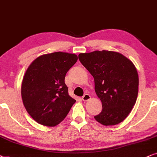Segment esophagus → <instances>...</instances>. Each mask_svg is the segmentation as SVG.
Instances as JSON below:
<instances>
[{"label": "esophagus", "mask_w": 157, "mask_h": 157, "mask_svg": "<svg viewBox=\"0 0 157 157\" xmlns=\"http://www.w3.org/2000/svg\"><path fill=\"white\" fill-rule=\"evenodd\" d=\"M90 98H91V97H90V95H89V94H85V95L82 96V99L83 101H88V100L90 99Z\"/></svg>", "instance_id": "1"}]
</instances>
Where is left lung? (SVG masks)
<instances>
[{"mask_svg": "<svg viewBox=\"0 0 157 157\" xmlns=\"http://www.w3.org/2000/svg\"><path fill=\"white\" fill-rule=\"evenodd\" d=\"M79 59L93 76L96 95L102 111L94 118L104 126L120 124L128 116L136 101L139 75L132 62L117 52L80 53Z\"/></svg>", "mask_w": 157, "mask_h": 157, "instance_id": "obj_1", "label": "left lung"}]
</instances>
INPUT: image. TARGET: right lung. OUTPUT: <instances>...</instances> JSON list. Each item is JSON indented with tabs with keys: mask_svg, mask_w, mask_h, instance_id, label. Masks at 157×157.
I'll return each mask as SVG.
<instances>
[{
	"mask_svg": "<svg viewBox=\"0 0 157 157\" xmlns=\"http://www.w3.org/2000/svg\"><path fill=\"white\" fill-rule=\"evenodd\" d=\"M77 61L75 54L57 52L39 56L29 66L22 80L21 98L26 111L38 124L57 126L76 102L69 95L64 78Z\"/></svg>",
	"mask_w": 157,
	"mask_h": 157,
	"instance_id": "1",
	"label": "right lung"
}]
</instances>
